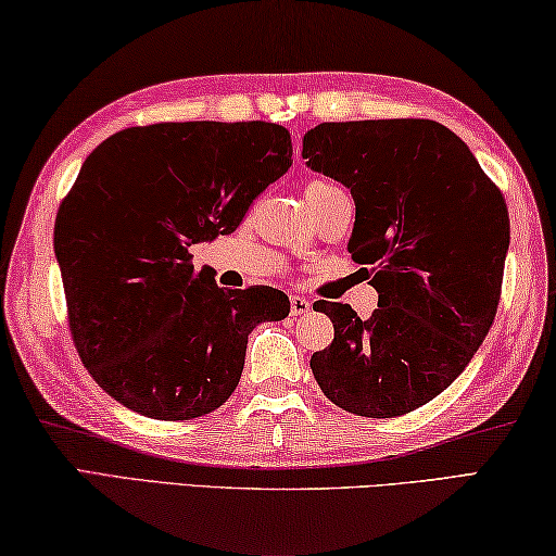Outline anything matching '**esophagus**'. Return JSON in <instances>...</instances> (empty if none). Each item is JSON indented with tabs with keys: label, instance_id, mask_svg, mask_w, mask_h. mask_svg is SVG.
I'll return each mask as SVG.
<instances>
[{
	"label": "esophagus",
	"instance_id": "obj_1",
	"mask_svg": "<svg viewBox=\"0 0 556 556\" xmlns=\"http://www.w3.org/2000/svg\"><path fill=\"white\" fill-rule=\"evenodd\" d=\"M309 309H313V303H309L307 298H303V295H290V313H293L295 317L307 315Z\"/></svg>",
	"mask_w": 556,
	"mask_h": 556
}]
</instances>
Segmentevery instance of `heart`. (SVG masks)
<instances>
[{
  "label": "heart",
  "instance_id": "obj_1",
  "mask_svg": "<svg viewBox=\"0 0 556 556\" xmlns=\"http://www.w3.org/2000/svg\"><path fill=\"white\" fill-rule=\"evenodd\" d=\"M329 188H337V185H332V182H325V180H309V182L305 185V190H303V198H305V194L325 192V190H329Z\"/></svg>",
  "mask_w": 556,
  "mask_h": 556
}]
</instances>
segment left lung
<instances>
[{"label":"left lung","mask_w":556,"mask_h":556,"mask_svg":"<svg viewBox=\"0 0 556 556\" xmlns=\"http://www.w3.org/2000/svg\"><path fill=\"white\" fill-rule=\"evenodd\" d=\"M307 168L352 190L349 253L371 270L368 319L317 300L334 342L309 358L323 393L364 417H397L450 388L493 325L510 219L469 146L440 122H325Z\"/></svg>","instance_id":"left-lung-1"}]
</instances>
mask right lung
<instances>
[{"label":"right lung","mask_w":556,"mask_h":556,"mask_svg":"<svg viewBox=\"0 0 556 556\" xmlns=\"http://www.w3.org/2000/svg\"><path fill=\"white\" fill-rule=\"evenodd\" d=\"M268 122H165L116 131L87 155L55 217L73 342L104 393L153 420H192L239 386L253 327L290 313L283 290H227L190 247L239 227L288 173Z\"/></svg>","instance_id":"right-lung-1"}]
</instances>
